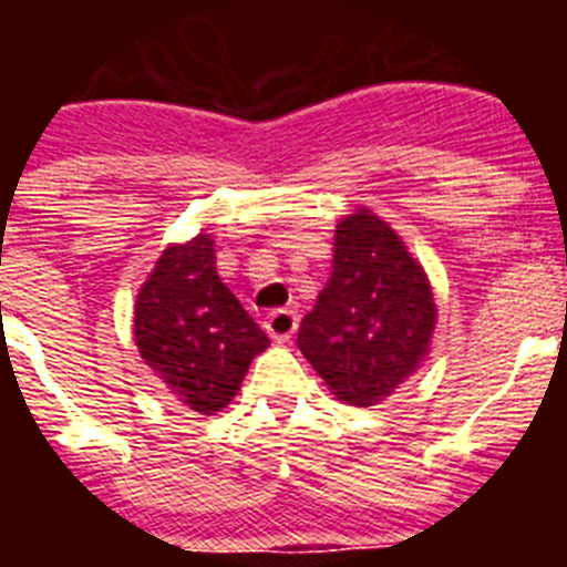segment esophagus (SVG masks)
<instances>
[{
	"label": "esophagus",
	"mask_w": 567,
	"mask_h": 567,
	"mask_svg": "<svg viewBox=\"0 0 567 567\" xmlns=\"http://www.w3.org/2000/svg\"><path fill=\"white\" fill-rule=\"evenodd\" d=\"M264 327H267L269 338L278 340V343H287L295 334V329H298V315L292 309H275V312L267 315Z\"/></svg>",
	"instance_id": "esophagus-1"
}]
</instances>
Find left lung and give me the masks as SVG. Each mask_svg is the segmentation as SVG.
<instances>
[{
	"instance_id": "8db88e82",
	"label": "left lung",
	"mask_w": 567,
	"mask_h": 567,
	"mask_svg": "<svg viewBox=\"0 0 567 567\" xmlns=\"http://www.w3.org/2000/svg\"><path fill=\"white\" fill-rule=\"evenodd\" d=\"M332 252L298 346L334 398L365 409L392 398L429 360L437 303L423 264L369 207L334 224Z\"/></svg>"
}]
</instances>
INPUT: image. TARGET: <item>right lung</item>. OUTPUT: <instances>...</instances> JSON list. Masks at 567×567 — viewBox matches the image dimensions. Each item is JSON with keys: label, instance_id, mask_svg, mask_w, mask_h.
Instances as JSON below:
<instances>
[{"label": "right lung", "instance_id": "obj_1", "mask_svg": "<svg viewBox=\"0 0 567 567\" xmlns=\"http://www.w3.org/2000/svg\"><path fill=\"white\" fill-rule=\"evenodd\" d=\"M133 334L167 392L204 417L233 403L252 358L269 346L215 269V240L204 229L158 255L135 295Z\"/></svg>", "mask_w": 567, "mask_h": 567}]
</instances>
